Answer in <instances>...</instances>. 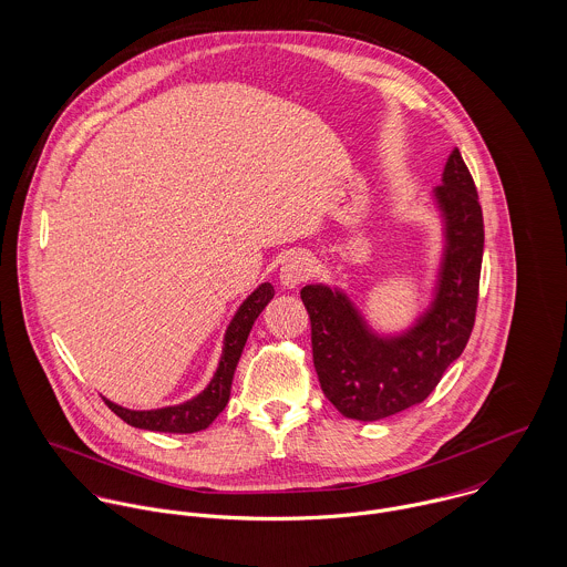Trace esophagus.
Returning <instances> with one entry per match:
<instances>
[{"instance_id":"esophagus-1","label":"esophagus","mask_w":567,"mask_h":567,"mask_svg":"<svg viewBox=\"0 0 567 567\" xmlns=\"http://www.w3.org/2000/svg\"><path fill=\"white\" fill-rule=\"evenodd\" d=\"M312 275V259L306 252H292L279 270V281L286 290L299 288Z\"/></svg>"}]
</instances>
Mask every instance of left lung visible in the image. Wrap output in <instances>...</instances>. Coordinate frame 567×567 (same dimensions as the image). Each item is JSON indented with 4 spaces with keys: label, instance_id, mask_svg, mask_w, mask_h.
Masks as SVG:
<instances>
[{
    "label": "left lung",
    "instance_id": "8db88e82",
    "mask_svg": "<svg viewBox=\"0 0 567 567\" xmlns=\"http://www.w3.org/2000/svg\"><path fill=\"white\" fill-rule=\"evenodd\" d=\"M441 218V255L430 299L398 331L369 323L342 288L301 290L312 321V353L324 398L347 419L380 421L421 404L461 358L476 319L483 264V209L458 148L432 189Z\"/></svg>",
    "mask_w": 567,
    "mask_h": 567
}]
</instances>
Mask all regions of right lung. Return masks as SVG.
<instances>
[{
  "instance_id": "1",
  "label": "right lung",
  "mask_w": 567,
  "mask_h": 567,
  "mask_svg": "<svg viewBox=\"0 0 567 567\" xmlns=\"http://www.w3.org/2000/svg\"><path fill=\"white\" fill-rule=\"evenodd\" d=\"M272 297H275V288L268 281H264L244 299L243 306L238 308L236 317L231 319V323L225 331L223 353H220L216 373L196 398L181 402V404L163 405V408H153V410H131V408L115 404L106 398H104V402L128 425L151 430V432L192 434V432H200V430L209 427L212 421L225 410V405L229 404L231 382H234V373L240 362V355H243L246 338L252 329V323L257 321V317L270 303Z\"/></svg>"
}]
</instances>
